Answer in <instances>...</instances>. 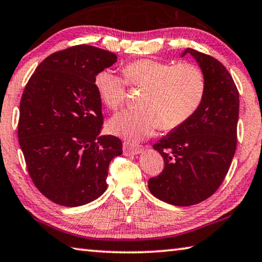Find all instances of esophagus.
<instances>
[{"instance_id": "34e87169", "label": "esophagus", "mask_w": 262, "mask_h": 262, "mask_svg": "<svg viewBox=\"0 0 262 262\" xmlns=\"http://www.w3.org/2000/svg\"><path fill=\"white\" fill-rule=\"evenodd\" d=\"M144 148L141 146H132L127 143L123 144V152L125 155H137L143 152Z\"/></svg>"}]
</instances>
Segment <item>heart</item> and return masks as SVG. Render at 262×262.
Here are the masks:
<instances>
[{
    "label": "heart",
    "instance_id": "obj_1",
    "mask_svg": "<svg viewBox=\"0 0 262 262\" xmlns=\"http://www.w3.org/2000/svg\"><path fill=\"white\" fill-rule=\"evenodd\" d=\"M123 78L110 70L96 75L94 87L105 108L116 110L125 98V82L144 89L139 105L110 118L108 130L130 143L144 140L160 126L173 130L199 108L205 94V77L193 64L139 59L123 68Z\"/></svg>",
    "mask_w": 262,
    "mask_h": 262
}]
</instances>
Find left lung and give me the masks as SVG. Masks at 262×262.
Returning <instances> with one entry per match:
<instances>
[{
	"instance_id": "8db88e82",
	"label": "left lung",
	"mask_w": 262,
	"mask_h": 262,
	"mask_svg": "<svg viewBox=\"0 0 262 262\" xmlns=\"http://www.w3.org/2000/svg\"><path fill=\"white\" fill-rule=\"evenodd\" d=\"M205 77L199 108L153 147L162 155L161 175L148 181L154 196L175 206L199 204L215 193L230 168L237 145L239 94L221 62L186 48Z\"/></svg>"
}]
</instances>
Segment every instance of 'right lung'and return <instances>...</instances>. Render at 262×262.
Here are the masks:
<instances>
[{"mask_svg": "<svg viewBox=\"0 0 262 262\" xmlns=\"http://www.w3.org/2000/svg\"><path fill=\"white\" fill-rule=\"evenodd\" d=\"M108 50L79 45L40 63L23 93L18 138L30 176L53 203L78 207L107 190L109 163L122 141L100 136L99 72L116 63Z\"/></svg>", "mask_w": 262, "mask_h": 262, "instance_id": "right-lung-1", "label": "right lung"}]
</instances>
